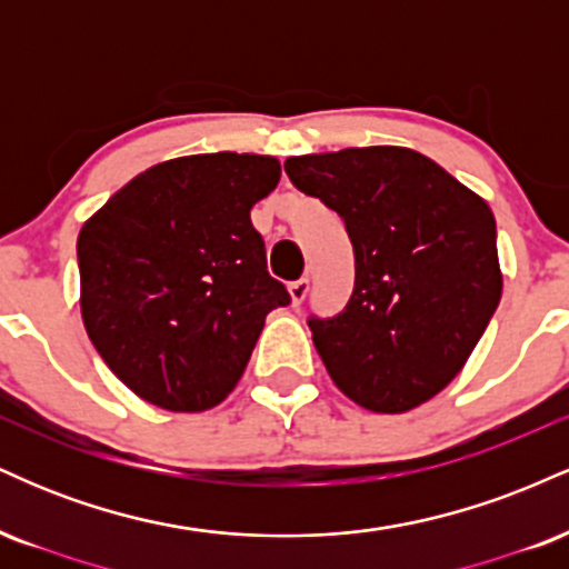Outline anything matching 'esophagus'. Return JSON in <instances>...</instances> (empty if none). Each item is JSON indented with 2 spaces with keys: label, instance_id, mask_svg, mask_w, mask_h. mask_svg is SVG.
<instances>
[{
  "label": "esophagus",
  "instance_id": "esophagus-1",
  "mask_svg": "<svg viewBox=\"0 0 569 569\" xmlns=\"http://www.w3.org/2000/svg\"><path fill=\"white\" fill-rule=\"evenodd\" d=\"M307 291H310V280H307V278H299V280H293V283H289L291 305H293V307L302 305L305 297H307Z\"/></svg>",
  "mask_w": 569,
  "mask_h": 569
}]
</instances>
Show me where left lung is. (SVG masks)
I'll return each instance as SVG.
<instances>
[{
  "instance_id": "1",
  "label": "left lung",
  "mask_w": 569,
  "mask_h": 569,
  "mask_svg": "<svg viewBox=\"0 0 569 569\" xmlns=\"http://www.w3.org/2000/svg\"><path fill=\"white\" fill-rule=\"evenodd\" d=\"M283 168L299 192L342 217L356 253L348 307L307 321L331 380L377 415L441 393L502 293L487 202L407 147L302 154Z\"/></svg>"
}]
</instances>
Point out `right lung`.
Here are the masks:
<instances>
[{
    "mask_svg": "<svg viewBox=\"0 0 569 569\" xmlns=\"http://www.w3.org/2000/svg\"><path fill=\"white\" fill-rule=\"evenodd\" d=\"M278 181L270 154H189L147 168L82 224L84 329L143 401L217 407L243 377L267 312L291 302L251 224Z\"/></svg>",
    "mask_w": 569,
    "mask_h": 569,
    "instance_id": "right-lung-1",
    "label": "right lung"
}]
</instances>
